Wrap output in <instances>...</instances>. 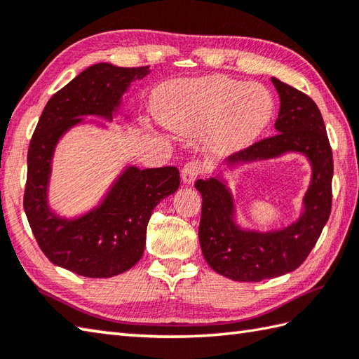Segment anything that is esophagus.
Here are the masks:
<instances>
[{
    "instance_id": "esophagus-1",
    "label": "esophagus",
    "mask_w": 359,
    "mask_h": 359,
    "mask_svg": "<svg viewBox=\"0 0 359 359\" xmlns=\"http://www.w3.org/2000/svg\"><path fill=\"white\" fill-rule=\"evenodd\" d=\"M202 172V165L199 162H188L184 168H182V182L184 184L189 185L193 184V182L199 177Z\"/></svg>"
}]
</instances>
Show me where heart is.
<instances>
[{
  "label": "heart",
  "instance_id": "1",
  "mask_svg": "<svg viewBox=\"0 0 359 359\" xmlns=\"http://www.w3.org/2000/svg\"><path fill=\"white\" fill-rule=\"evenodd\" d=\"M152 111L170 131L202 133L210 157H226L247 148L270 123L273 100L256 83L212 75L165 83L156 90Z\"/></svg>",
  "mask_w": 359,
  "mask_h": 359
}]
</instances>
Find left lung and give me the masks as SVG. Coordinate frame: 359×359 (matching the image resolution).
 <instances>
[{"label":"left lung","instance_id":"obj_1","mask_svg":"<svg viewBox=\"0 0 359 359\" xmlns=\"http://www.w3.org/2000/svg\"><path fill=\"white\" fill-rule=\"evenodd\" d=\"M271 83L280 100L276 135L236 152L210 179L194 185L202 194L199 241L205 261L216 273L239 282H261L296 270L315 247L332 210L333 157L321 111L301 90L274 77ZM285 154L304 155L312 168L300 216L269 232L242 227L224 172Z\"/></svg>","mask_w":359,"mask_h":359}]
</instances>
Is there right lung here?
Listing matches in <instances>:
<instances>
[{
	"instance_id": "1",
	"label": "right lung",
	"mask_w": 359,
	"mask_h": 359,
	"mask_svg": "<svg viewBox=\"0 0 359 359\" xmlns=\"http://www.w3.org/2000/svg\"><path fill=\"white\" fill-rule=\"evenodd\" d=\"M149 66H89L53 94L27 152L25 211L41 251L52 264L85 278H111L131 269L143 256L152 211L180 185L175 166L140 170L126 165L95 207L79 216H60L49 203L52 160L60 140L72 128L106 121L121 114L131 83L149 74ZM129 120L128 116H125Z\"/></svg>"
}]
</instances>
